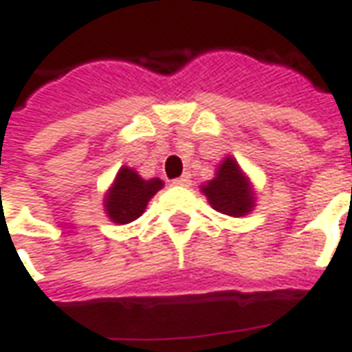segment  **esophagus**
Here are the masks:
<instances>
[{
    "label": "esophagus",
    "instance_id": "1",
    "mask_svg": "<svg viewBox=\"0 0 352 352\" xmlns=\"http://www.w3.org/2000/svg\"><path fill=\"white\" fill-rule=\"evenodd\" d=\"M172 186H180V188H188V186H190V176H180V178L172 180Z\"/></svg>",
    "mask_w": 352,
    "mask_h": 352
}]
</instances>
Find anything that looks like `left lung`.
Instances as JSON below:
<instances>
[{"mask_svg":"<svg viewBox=\"0 0 352 352\" xmlns=\"http://www.w3.org/2000/svg\"><path fill=\"white\" fill-rule=\"evenodd\" d=\"M201 191L207 195L210 207L228 217H245L254 207L253 186L232 157L222 161L217 176L201 186Z\"/></svg>","mask_w":352,"mask_h":352,"instance_id":"1","label":"left lung"}]
</instances>
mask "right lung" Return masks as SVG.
<instances>
[{
    "mask_svg": "<svg viewBox=\"0 0 352 352\" xmlns=\"http://www.w3.org/2000/svg\"><path fill=\"white\" fill-rule=\"evenodd\" d=\"M162 188L159 178L144 180L134 168L122 166L105 195V210L115 224H130L144 214L147 203Z\"/></svg>",
    "mask_w": 352,
    "mask_h": 352,
    "instance_id": "1",
    "label": "right lung"
}]
</instances>
